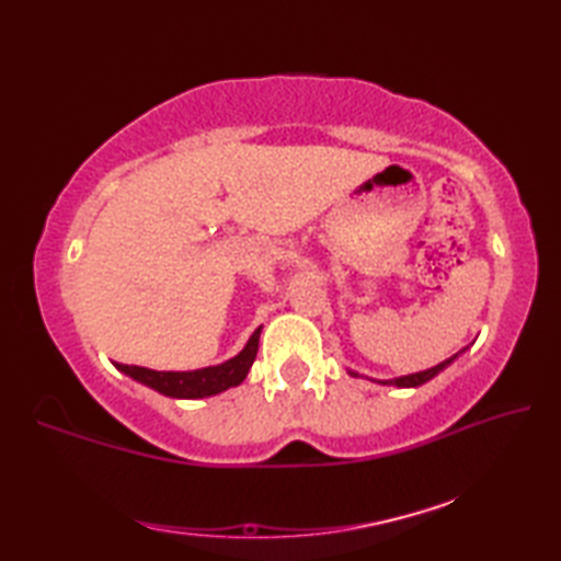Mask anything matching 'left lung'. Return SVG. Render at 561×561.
<instances>
[{"instance_id": "obj_1", "label": "left lung", "mask_w": 561, "mask_h": 561, "mask_svg": "<svg viewBox=\"0 0 561 561\" xmlns=\"http://www.w3.org/2000/svg\"><path fill=\"white\" fill-rule=\"evenodd\" d=\"M462 352H465V350H460L458 354H453L450 359H446V362H440V364H436V366H432V368H426V371L410 374V376H400V378H390V380H376V383H380V386H396V388H416V386H424L426 380H432L434 376H438L440 371H444V368H448L453 362H456ZM347 374L354 376V378H359V374H356V371H347ZM371 380H374V378H371Z\"/></svg>"}]
</instances>
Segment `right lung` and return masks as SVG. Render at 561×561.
<instances>
[{
	"label": "right lung",
	"mask_w": 561,
	"mask_h": 561,
	"mask_svg": "<svg viewBox=\"0 0 561 561\" xmlns=\"http://www.w3.org/2000/svg\"><path fill=\"white\" fill-rule=\"evenodd\" d=\"M260 332H262V325L253 332V335H250L245 347L236 356H231L229 362L197 368V371H153V368L127 366V364H115V368L117 371H123L125 376L135 378L137 383L161 392L165 398H178V400L211 398V396H219L224 390L243 383L250 366H253L257 356Z\"/></svg>",
	"instance_id": "1"
}]
</instances>
